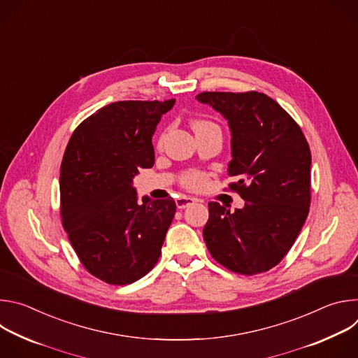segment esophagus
Returning a JSON list of instances; mask_svg holds the SVG:
<instances>
[{"label":"esophagus","mask_w":358,"mask_h":358,"mask_svg":"<svg viewBox=\"0 0 358 358\" xmlns=\"http://www.w3.org/2000/svg\"><path fill=\"white\" fill-rule=\"evenodd\" d=\"M196 202L195 198H191V196H187V195H180L177 199H176V206L178 210H185L191 206H194V203Z\"/></svg>","instance_id":"34e87169"}]
</instances>
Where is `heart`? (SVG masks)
Wrapping results in <instances>:
<instances>
[{"mask_svg":"<svg viewBox=\"0 0 358 358\" xmlns=\"http://www.w3.org/2000/svg\"><path fill=\"white\" fill-rule=\"evenodd\" d=\"M207 124H211V123H208V122H196V123L194 124V127L198 129V127L207 126ZM206 180H207V176L203 174V173H201V171H188V173L182 177V184H184L187 188L195 189V188L202 187L203 182H206Z\"/></svg>","mask_w":358,"mask_h":358,"instance_id":"obj_1","label":"heart"}]
</instances>
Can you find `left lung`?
I'll return each instance as SVG.
<instances>
[{
    "label": "left lung",
    "mask_w": 358,
    "mask_h": 358,
    "mask_svg": "<svg viewBox=\"0 0 358 358\" xmlns=\"http://www.w3.org/2000/svg\"><path fill=\"white\" fill-rule=\"evenodd\" d=\"M195 99L228 122L231 188L242 210L210 202L203 241L213 258L241 275L276 266L294 243L310 207L312 155L297 123L259 92H202Z\"/></svg>",
    "instance_id": "1"
}]
</instances>
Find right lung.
Segmentation results:
<instances>
[{
  "instance_id": "obj_1",
  "label": "right lung",
  "mask_w": 358,
  "mask_h": 358,
  "mask_svg": "<svg viewBox=\"0 0 358 358\" xmlns=\"http://www.w3.org/2000/svg\"><path fill=\"white\" fill-rule=\"evenodd\" d=\"M176 99L122 100L73 131L61 166L64 228L89 273L129 285L157 264L176 214L173 198L138 202L133 178L155 164V134Z\"/></svg>"
}]
</instances>
